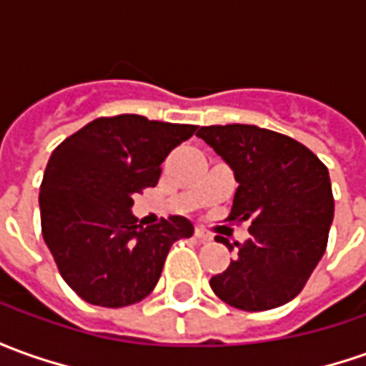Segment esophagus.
<instances>
[{"mask_svg":"<svg viewBox=\"0 0 366 366\" xmlns=\"http://www.w3.org/2000/svg\"><path fill=\"white\" fill-rule=\"evenodd\" d=\"M194 234L198 240H204V242H208V240H212V234L204 228V226H196V230H194Z\"/></svg>","mask_w":366,"mask_h":366,"instance_id":"esophagus-1","label":"esophagus"}]
</instances>
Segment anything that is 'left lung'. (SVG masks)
I'll return each mask as SVG.
<instances>
[{"label": "left lung", "mask_w": 366, "mask_h": 366, "mask_svg": "<svg viewBox=\"0 0 366 366\" xmlns=\"http://www.w3.org/2000/svg\"><path fill=\"white\" fill-rule=\"evenodd\" d=\"M196 136L234 172L238 188L228 220H250L248 240L236 242V260L210 278V287L242 310L287 305L327 248L335 216L327 166L300 142L258 126H202Z\"/></svg>", "instance_id": "8db88e82"}]
</instances>
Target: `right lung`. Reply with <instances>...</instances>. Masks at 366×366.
Segmentation results:
<instances>
[{"instance_id":"add662e5","label":"right lung","mask_w":366,"mask_h":366,"mask_svg":"<svg viewBox=\"0 0 366 366\" xmlns=\"http://www.w3.org/2000/svg\"><path fill=\"white\" fill-rule=\"evenodd\" d=\"M196 128L122 114L89 122L51 152L39 188L41 234L61 278L86 302H140L156 287L170 246L194 234L184 216L138 224L132 206Z\"/></svg>"}]
</instances>
